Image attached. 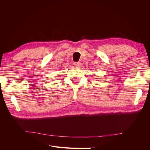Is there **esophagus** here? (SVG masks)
Segmentation results:
<instances>
[{
    "label": "esophagus",
    "mask_w": 150,
    "mask_h": 150,
    "mask_svg": "<svg viewBox=\"0 0 150 150\" xmlns=\"http://www.w3.org/2000/svg\"><path fill=\"white\" fill-rule=\"evenodd\" d=\"M74 65L76 67H79L81 66V63H80V62H76L74 63Z\"/></svg>",
    "instance_id": "esophagus-1"
}]
</instances>
